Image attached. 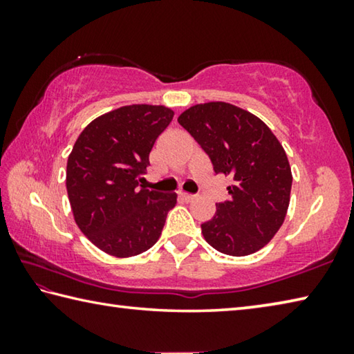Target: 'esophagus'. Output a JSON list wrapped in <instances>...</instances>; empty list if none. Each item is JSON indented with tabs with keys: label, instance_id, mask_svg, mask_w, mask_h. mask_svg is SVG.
I'll use <instances>...</instances> for the list:
<instances>
[{
	"label": "esophagus",
	"instance_id": "1",
	"mask_svg": "<svg viewBox=\"0 0 354 354\" xmlns=\"http://www.w3.org/2000/svg\"><path fill=\"white\" fill-rule=\"evenodd\" d=\"M179 196H181V198H183L184 201H187V203H190V201H194V200L196 198V195H192V194H185V192H181V194H179Z\"/></svg>",
	"mask_w": 354,
	"mask_h": 354
}]
</instances>
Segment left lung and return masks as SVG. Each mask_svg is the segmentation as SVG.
Returning <instances> with one entry per match:
<instances>
[{
    "mask_svg": "<svg viewBox=\"0 0 354 354\" xmlns=\"http://www.w3.org/2000/svg\"><path fill=\"white\" fill-rule=\"evenodd\" d=\"M178 123L231 176V198L218 203L201 225L205 241L220 253L248 256L266 247L283 226L290 203L289 159L272 129L254 113L223 101L195 104Z\"/></svg>",
    "mask_w": 354,
    "mask_h": 354,
    "instance_id": "obj_1",
    "label": "left lung"
}]
</instances>
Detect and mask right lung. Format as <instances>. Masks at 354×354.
<instances>
[{
    "label": "right lung",
    "instance_id": "obj_1",
    "mask_svg": "<svg viewBox=\"0 0 354 354\" xmlns=\"http://www.w3.org/2000/svg\"><path fill=\"white\" fill-rule=\"evenodd\" d=\"M170 107L131 104L92 120L67 160V194L82 234L104 253L133 257L160 237L176 194L139 189Z\"/></svg>",
    "mask_w": 354,
    "mask_h": 354
}]
</instances>
